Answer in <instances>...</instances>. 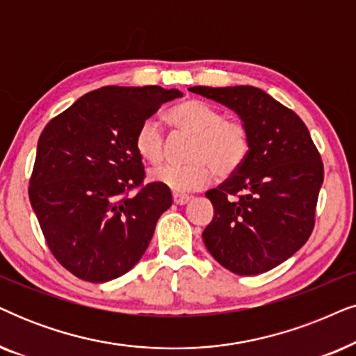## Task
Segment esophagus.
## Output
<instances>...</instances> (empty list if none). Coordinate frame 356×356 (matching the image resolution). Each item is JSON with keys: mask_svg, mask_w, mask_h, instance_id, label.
<instances>
[{"mask_svg": "<svg viewBox=\"0 0 356 356\" xmlns=\"http://www.w3.org/2000/svg\"><path fill=\"white\" fill-rule=\"evenodd\" d=\"M191 201V197L186 196V195H173V202L178 206H183V204H188V202Z\"/></svg>", "mask_w": 356, "mask_h": 356, "instance_id": "1", "label": "esophagus"}]
</instances>
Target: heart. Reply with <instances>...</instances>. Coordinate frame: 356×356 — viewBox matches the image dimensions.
I'll return each mask as SVG.
<instances>
[{"instance_id":"1","label":"heart","mask_w":356,"mask_h":356,"mask_svg":"<svg viewBox=\"0 0 356 356\" xmlns=\"http://www.w3.org/2000/svg\"><path fill=\"white\" fill-rule=\"evenodd\" d=\"M175 126L193 134L184 165H161L150 178L173 193H189L206 186L212 173L229 177L247 159L248 132L242 124L225 121L222 113L201 99H186L168 113ZM136 150L149 163H160L165 155V137L154 118L142 121L136 134Z\"/></svg>"}]
</instances>
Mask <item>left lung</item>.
<instances>
[{
  "label": "left lung",
  "instance_id": "left-lung-1",
  "mask_svg": "<svg viewBox=\"0 0 356 356\" xmlns=\"http://www.w3.org/2000/svg\"><path fill=\"white\" fill-rule=\"evenodd\" d=\"M224 104L247 129V159L219 188L206 193L214 218L204 245L235 275L265 273L293 257L314 229L324 165L296 113L255 86H191Z\"/></svg>",
  "mask_w": 356,
  "mask_h": 356
}]
</instances>
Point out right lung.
<instances>
[{
  "mask_svg": "<svg viewBox=\"0 0 356 356\" xmlns=\"http://www.w3.org/2000/svg\"><path fill=\"white\" fill-rule=\"evenodd\" d=\"M181 96L161 86H104L76 99L40 134L31 206L50 252L78 278L116 280L145 253L173 200L159 183L142 186L136 134L161 104Z\"/></svg>",
  "mask_w": 356,
  "mask_h": 356,
  "instance_id": "obj_1",
  "label": "right lung"
}]
</instances>
